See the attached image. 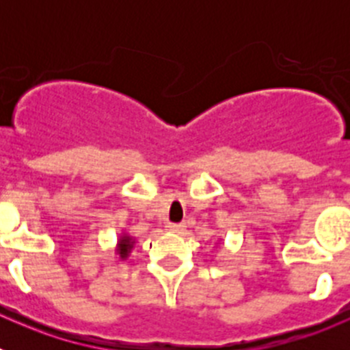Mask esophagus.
<instances>
[{"label": "esophagus", "instance_id": "esophagus-1", "mask_svg": "<svg viewBox=\"0 0 350 350\" xmlns=\"http://www.w3.org/2000/svg\"><path fill=\"white\" fill-rule=\"evenodd\" d=\"M166 228H168V231H172V233H177V234L184 233V230H185L184 224H168Z\"/></svg>", "mask_w": 350, "mask_h": 350}]
</instances>
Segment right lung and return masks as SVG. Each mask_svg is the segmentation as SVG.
Here are the masks:
<instances>
[{"label": "right lung", "instance_id": "add662e5", "mask_svg": "<svg viewBox=\"0 0 350 350\" xmlns=\"http://www.w3.org/2000/svg\"><path fill=\"white\" fill-rule=\"evenodd\" d=\"M133 247H135V238L129 237L128 233H122L119 237V240H117V247H116V252L117 256H119V259H128L129 252L133 250Z\"/></svg>", "mask_w": 350, "mask_h": 350}]
</instances>
